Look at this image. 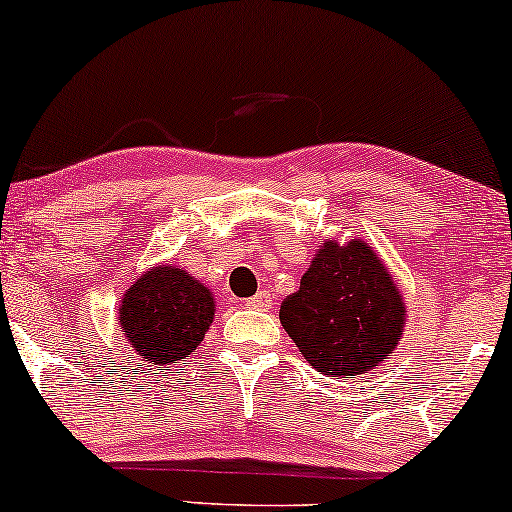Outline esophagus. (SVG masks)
Returning a JSON list of instances; mask_svg holds the SVG:
<instances>
[{
    "label": "esophagus",
    "instance_id": "1",
    "mask_svg": "<svg viewBox=\"0 0 512 512\" xmlns=\"http://www.w3.org/2000/svg\"><path fill=\"white\" fill-rule=\"evenodd\" d=\"M245 307H248V309H269L271 307V295L267 293V290H262V293L248 297V300H245Z\"/></svg>",
    "mask_w": 512,
    "mask_h": 512
}]
</instances>
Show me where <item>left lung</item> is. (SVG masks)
I'll return each instance as SVG.
<instances>
[{"instance_id":"1","label":"left lung","mask_w":512,"mask_h":512,"mask_svg":"<svg viewBox=\"0 0 512 512\" xmlns=\"http://www.w3.org/2000/svg\"><path fill=\"white\" fill-rule=\"evenodd\" d=\"M278 319L316 371L347 378L392 357L404 335L406 302L364 238H326Z\"/></svg>"}]
</instances>
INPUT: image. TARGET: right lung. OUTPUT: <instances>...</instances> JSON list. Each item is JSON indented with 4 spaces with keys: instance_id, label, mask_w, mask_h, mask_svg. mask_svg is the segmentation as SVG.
I'll return each instance as SVG.
<instances>
[{
    "instance_id": "obj_1",
    "label": "right lung",
    "mask_w": 512,
    "mask_h": 512,
    "mask_svg": "<svg viewBox=\"0 0 512 512\" xmlns=\"http://www.w3.org/2000/svg\"><path fill=\"white\" fill-rule=\"evenodd\" d=\"M215 309L205 283L174 264H155L122 295L118 323L141 361L170 366L203 342Z\"/></svg>"
}]
</instances>
